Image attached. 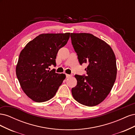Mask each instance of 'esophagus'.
Segmentation results:
<instances>
[{
	"label": "esophagus",
	"mask_w": 135,
	"mask_h": 135,
	"mask_svg": "<svg viewBox=\"0 0 135 135\" xmlns=\"http://www.w3.org/2000/svg\"><path fill=\"white\" fill-rule=\"evenodd\" d=\"M66 78H70L72 75H70V74H66Z\"/></svg>",
	"instance_id": "obj_1"
}]
</instances>
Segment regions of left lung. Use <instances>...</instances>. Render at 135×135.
I'll return each mask as SVG.
<instances>
[{"instance_id": "obj_1", "label": "left lung", "mask_w": 135, "mask_h": 135, "mask_svg": "<svg viewBox=\"0 0 135 135\" xmlns=\"http://www.w3.org/2000/svg\"><path fill=\"white\" fill-rule=\"evenodd\" d=\"M71 43L80 65L87 64V76L75 75L71 89L79 103L93 107L103 102L111 91L117 77L116 59L109 44L91 34L71 33Z\"/></svg>"}]
</instances>
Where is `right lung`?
<instances>
[{
  "label": "right lung",
  "mask_w": 135,
  "mask_h": 135,
  "mask_svg": "<svg viewBox=\"0 0 135 135\" xmlns=\"http://www.w3.org/2000/svg\"><path fill=\"white\" fill-rule=\"evenodd\" d=\"M70 32L42 34L28 42L20 53L16 72L23 92L34 101L42 103L56 95L66 78L49 66L55 65L59 50L66 44Z\"/></svg>",
  "instance_id": "obj_1"
}]
</instances>
